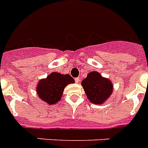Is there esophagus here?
Returning <instances> with one entry per match:
<instances>
[{"instance_id": "obj_1", "label": "esophagus", "mask_w": 148, "mask_h": 148, "mask_svg": "<svg viewBox=\"0 0 148 148\" xmlns=\"http://www.w3.org/2000/svg\"><path fill=\"white\" fill-rule=\"evenodd\" d=\"M75 82H76V83H79V81H80V78H79V77H78V78H75Z\"/></svg>"}]
</instances>
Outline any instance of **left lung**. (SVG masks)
Instances as JSON below:
<instances>
[{"mask_svg":"<svg viewBox=\"0 0 148 148\" xmlns=\"http://www.w3.org/2000/svg\"><path fill=\"white\" fill-rule=\"evenodd\" d=\"M84 90L90 102L102 105L110 97L113 91V84L109 79L103 78L98 72L88 73L82 82Z\"/></svg>","mask_w":148,"mask_h":148,"instance_id":"left-lung-1","label":"left lung"}]
</instances>
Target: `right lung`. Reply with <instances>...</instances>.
<instances>
[{
  "mask_svg": "<svg viewBox=\"0 0 148 148\" xmlns=\"http://www.w3.org/2000/svg\"><path fill=\"white\" fill-rule=\"evenodd\" d=\"M74 82V79L68 74L63 75L53 72L38 82L36 93L40 99L48 104H56L61 99L65 87Z\"/></svg>",
  "mask_w": 148,
  "mask_h": 148,
  "instance_id": "add662e5",
  "label": "right lung"
}]
</instances>
